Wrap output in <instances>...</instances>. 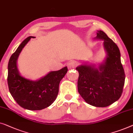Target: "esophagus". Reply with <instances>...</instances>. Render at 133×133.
<instances>
[{
  "label": "esophagus",
  "mask_w": 133,
  "mask_h": 133,
  "mask_svg": "<svg viewBox=\"0 0 133 133\" xmlns=\"http://www.w3.org/2000/svg\"><path fill=\"white\" fill-rule=\"evenodd\" d=\"M78 66V64L76 62V61H71V62L69 63L68 64H67V67H69V69H74V68H75L76 67V66Z\"/></svg>",
  "instance_id": "34e87169"
}]
</instances>
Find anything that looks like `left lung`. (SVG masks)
Listing matches in <instances>:
<instances>
[{
	"label": "left lung",
	"instance_id": "obj_1",
	"mask_svg": "<svg viewBox=\"0 0 133 133\" xmlns=\"http://www.w3.org/2000/svg\"><path fill=\"white\" fill-rule=\"evenodd\" d=\"M96 34V39L104 40L106 58L98 67L93 64L76 67L79 72L78 90L87 104L105 107L120 98L125 75L119 48L104 32L98 31Z\"/></svg>",
	"mask_w": 133,
	"mask_h": 133
}]
</instances>
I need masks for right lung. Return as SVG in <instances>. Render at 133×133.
Masks as SVG:
<instances>
[{"mask_svg": "<svg viewBox=\"0 0 133 133\" xmlns=\"http://www.w3.org/2000/svg\"><path fill=\"white\" fill-rule=\"evenodd\" d=\"M34 37L30 36L23 41L11 56L8 66L9 90L17 103L25 109L40 110L50 106L57 98L61 80L67 72V67L52 71L37 81H32L21 76L17 61L20 52Z\"/></svg>", "mask_w": 133, "mask_h": 133, "instance_id": "add662e5", "label": "right lung"}]
</instances>
